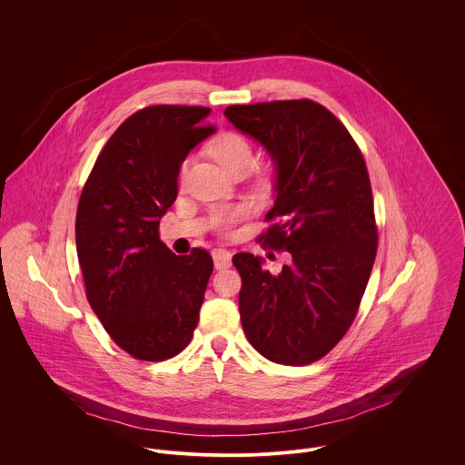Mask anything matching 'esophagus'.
<instances>
[{"mask_svg": "<svg viewBox=\"0 0 465 465\" xmlns=\"http://www.w3.org/2000/svg\"><path fill=\"white\" fill-rule=\"evenodd\" d=\"M213 262L218 270L229 268L232 263V254L225 249H216V251H213Z\"/></svg>", "mask_w": 465, "mask_h": 465, "instance_id": "1", "label": "esophagus"}]
</instances>
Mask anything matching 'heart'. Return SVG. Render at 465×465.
I'll return each mask as SVG.
<instances>
[{
    "instance_id": "1",
    "label": "heart",
    "mask_w": 465,
    "mask_h": 465,
    "mask_svg": "<svg viewBox=\"0 0 465 465\" xmlns=\"http://www.w3.org/2000/svg\"><path fill=\"white\" fill-rule=\"evenodd\" d=\"M209 150H211L213 157L231 175L236 172H249V168L254 164V150H252L249 139L243 137L242 134H220L216 139H213V143L209 144ZM247 214H249L247 205L225 207L214 214L213 223L220 231H229L232 223L243 220Z\"/></svg>"
}]
</instances>
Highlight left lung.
Wrapping results in <instances>:
<instances>
[{
  "mask_svg": "<svg viewBox=\"0 0 465 465\" xmlns=\"http://www.w3.org/2000/svg\"><path fill=\"white\" fill-rule=\"evenodd\" d=\"M223 114L272 159L275 195L266 220L275 223L263 238L292 256L270 273L263 258L234 254L243 331L270 361L313 363L351 328L376 260L363 155L347 129L312 100L231 105Z\"/></svg>",
  "mask_w": 465,
  "mask_h": 465,
  "instance_id": "8db88e82",
  "label": "left lung"
}]
</instances>
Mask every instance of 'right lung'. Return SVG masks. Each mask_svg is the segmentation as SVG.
I'll return each instance as SVG.
<instances>
[{
	"label": "right lung",
	"instance_id": "obj_1",
	"mask_svg": "<svg viewBox=\"0 0 465 465\" xmlns=\"http://www.w3.org/2000/svg\"><path fill=\"white\" fill-rule=\"evenodd\" d=\"M207 107L153 105L111 135L76 211V254L87 301L105 331L137 360L179 354L199 324L209 252L175 256L159 222L177 199L186 155L214 133Z\"/></svg>",
	"mask_w": 465,
	"mask_h": 465
}]
</instances>
